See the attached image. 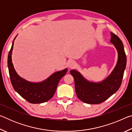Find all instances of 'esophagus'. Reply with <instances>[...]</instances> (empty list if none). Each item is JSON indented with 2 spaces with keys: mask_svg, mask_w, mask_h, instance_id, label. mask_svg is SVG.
Wrapping results in <instances>:
<instances>
[{
  "mask_svg": "<svg viewBox=\"0 0 132 132\" xmlns=\"http://www.w3.org/2000/svg\"><path fill=\"white\" fill-rule=\"evenodd\" d=\"M76 65V62L73 61H70L68 63V66L69 68H73Z\"/></svg>",
  "mask_w": 132,
  "mask_h": 132,
  "instance_id": "obj_1",
  "label": "esophagus"
}]
</instances>
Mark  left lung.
<instances>
[{
    "instance_id": "left-lung-1",
    "label": "left lung",
    "mask_w": 132,
    "mask_h": 132,
    "mask_svg": "<svg viewBox=\"0 0 132 132\" xmlns=\"http://www.w3.org/2000/svg\"><path fill=\"white\" fill-rule=\"evenodd\" d=\"M111 43L114 45L118 52V61L113 70L108 77L101 81L95 82L88 80L75 69L70 71L75 79L77 97L84 103H101L117 92L121 85L126 66V56L123 45L119 38L112 32H111Z\"/></svg>"
}]
</instances>
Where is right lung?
<instances>
[{
    "label": "right lung",
    "instance_id": "1",
    "mask_svg": "<svg viewBox=\"0 0 132 132\" xmlns=\"http://www.w3.org/2000/svg\"><path fill=\"white\" fill-rule=\"evenodd\" d=\"M8 55L7 65L12 84L14 90L28 102L32 104L44 103L48 101L54 95L60 80L68 71V69L56 71L47 79L39 82H32L26 80L17 74L12 63V55L13 45Z\"/></svg>",
    "mask_w": 132,
    "mask_h": 132
}]
</instances>
